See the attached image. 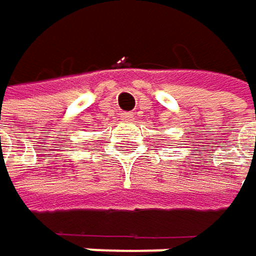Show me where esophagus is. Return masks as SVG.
<instances>
[{"label": "esophagus", "instance_id": "1", "mask_svg": "<svg viewBox=\"0 0 256 256\" xmlns=\"http://www.w3.org/2000/svg\"><path fill=\"white\" fill-rule=\"evenodd\" d=\"M120 118H122V120H125V122H131V120L134 119V114H132L131 112H124Z\"/></svg>", "mask_w": 256, "mask_h": 256}]
</instances>
